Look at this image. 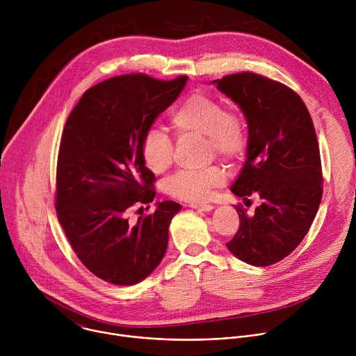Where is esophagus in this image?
Returning a JSON list of instances; mask_svg holds the SVG:
<instances>
[{
  "label": "esophagus",
  "instance_id": "obj_1",
  "mask_svg": "<svg viewBox=\"0 0 356 356\" xmlns=\"http://www.w3.org/2000/svg\"><path fill=\"white\" fill-rule=\"evenodd\" d=\"M190 207L195 209L197 211H211L213 210L211 204H200V202H191Z\"/></svg>",
  "mask_w": 356,
  "mask_h": 356
}]
</instances>
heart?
<instances>
[{"label": "heart", "mask_w": 356, "mask_h": 356, "mask_svg": "<svg viewBox=\"0 0 356 356\" xmlns=\"http://www.w3.org/2000/svg\"><path fill=\"white\" fill-rule=\"evenodd\" d=\"M177 136H206L207 154L227 162L242 159L249 147V129L242 111L206 92H193L183 98L170 117ZM140 156L154 173H163L173 163L175 142L159 128H149L140 142ZM227 180L225 170L213 165L197 172H177L165 181V191L177 200L200 202L213 188Z\"/></svg>", "instance_id": "b5f03b06"}]
</instances>
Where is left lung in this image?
Here are the masks:
<instances>
[{
  "label": "left lung",
  "instance_id": "left-lung-1",
  "mask_svg": "<svg viewBox=\"0 0 356 356\" xmlns=\"http://www.w3.org/2000/svg\"><path fill=\"white\" fill-rule=\"evenodd\" d=\"M243 111L249 129L248 159L232 193L261 204L252 216L235 206L239 228L227 248L253 266H269L300 245L323 197L320 146L312 115L289 86L241 72L216 80Z\"/></svg>",
  "mask_w": 356,
  "mask_h": 356
}]
</instances>
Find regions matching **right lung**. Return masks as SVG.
Returning a JSON list of instances; mask_svg holds the SVG:
<instances>
[{
    "label": "right lung",
    "instance_id": "obj_1",
    "mask_svg": "<svg viewBox=\"0 0 356 356\" xmlns=\"http://www.w3.org/2000/svg\"><path fill=\"white\" fill-rule=\"evenodd\" d=\"M186 81L187 76L159 80L143 73L107 79L83 94L63 128L58 220L80 262L108 283L143 280L166 252L179 202H159L135 222L128 214L134 207H149L156 195V179L142 161L140 142Z\"/></svg>",
    "mask_w": 356,
    "mask_h": 356
}]
</instances>
